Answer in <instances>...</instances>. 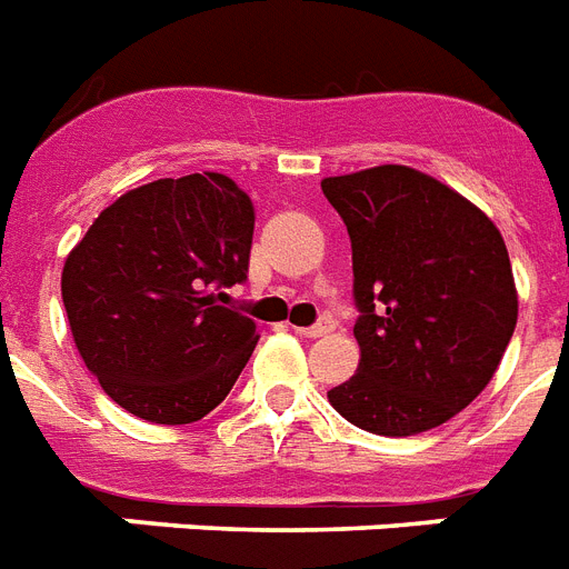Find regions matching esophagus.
Returning <instances> with one entry per match:
<instances>
[{"mask_svg":"<svg viewBox=\"0 0 569 569\" xmlns=\"http://www.w3.org/2000/svg\"><path fill=\"white\" fill-rule=\"evenodd\" d=\"M331 331V320H320L313 322V326H306V329H297V335H302V338H322V335H329Z\"/></svg>","mask_w":569,"mask_h":569,"instance_id":"esophagus-1","label":"esophagus"}]
</instances>
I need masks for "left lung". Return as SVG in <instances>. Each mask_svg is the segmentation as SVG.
Instances as JSON below:
<instances>
[{
	"instance_id": "1",
	"label": "left lung",
	"mask_w": 569,
	"mask_h": 569,
	"mask_svg": "<svg viewBox=\"0 0 569 569\" xmlns=\"http://www.w3.org/2000/svg\"><path fill=\"white\" fill-rule=\"evenodd\" d=\"M349 231L361 363L329 390L340 417L408 438L467 408L517 326L515 272L493 222L411 167L322 179Z\"/></svg>"
}]
</instances>
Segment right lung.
Wrapping results in <instances>:
<instances>
[{
  "mask_svg": "<svg viewBox=\"0 0 569 569\" xmlns=\"http://www.w3.org/2000/svg\"><path fill=\"white\" fill-rule=\"evenodd\" d=\"M256 231L220 172L158 179L104 208L63 263L72 340L102 390L140 420L184 426L229 397L258 343L229 308Z\"/></svg>",
  "mask_w": 569,
  "mask_h": 569,
  "instance_id": "1",
  "label": "right lung"
}]
</instances>
